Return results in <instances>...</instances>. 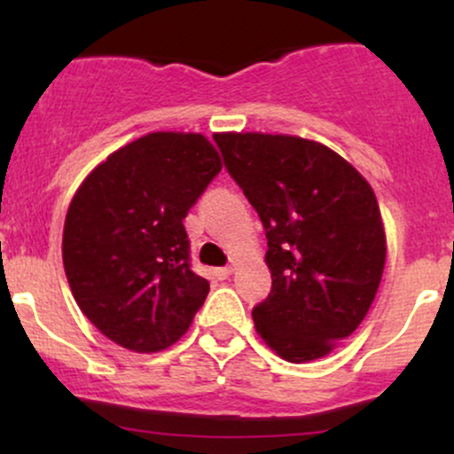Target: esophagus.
<instances>
[{"label": "esophagus", "mask_w": 454, "mask_h": 454, "mask_svg": "<svg viewBox=\"0 0 454 454\" xmlns=\"http://www.w3.org/2000/svg\"><path fill=\"white\" fill-rule=\"evenodd\" d=\"M232 267H220V269H213V275H215L217 279H226V278H231V273H232Z\"/></svg>", "instance_id": "1"}]
</instances>
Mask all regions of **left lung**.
<instances>
[{
	"label": "left lung",
	"mask_w": 454,
	"mask_h": 454,
	"mask_svg": "<svg viewBox=\"0 0 454 454\" xmlns=\"http://www.w3.org/2000/svg\"><path fill=\"white\" fill-rule=\"evenodd\" d=\"M223 166L267 232L270 293L254 307L278 356H326L356 331L387 260L372 185L325 145L286 134H215Z\"/></svg>",
	"instance_id": "8db88e82"
}]
</instances>
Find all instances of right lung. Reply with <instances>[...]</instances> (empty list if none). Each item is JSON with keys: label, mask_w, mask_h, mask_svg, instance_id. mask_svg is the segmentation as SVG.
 I'll use <instances>...</instances> for the list:
<instances>
[{"label": "right lung", "mask_w": 454, "mask_h": 454, "mask_svg": "<svg viewBox=\"0 0 454 454\" xmlns=\"http://www.w3.org/2000/svg\"><path fill=\"white\" fill-rule=\"evenodd\" d=\"M222 170L202 134L151 132L91 170L70 202L64 269L102 335L160 352L190 328L209 294L192 270L184 220Z\"/></svg>", "instance_id": "obj_1"}]
</instances>
